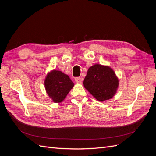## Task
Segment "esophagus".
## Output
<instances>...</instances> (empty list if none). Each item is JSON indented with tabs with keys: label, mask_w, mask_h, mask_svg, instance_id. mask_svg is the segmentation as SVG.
Segmentation results:
<instances>
[{
	"label": "esophagus",
	"mask_w": 156,
	"mask_h": 156,
	"mask_svg": "<svg viewBox=\"0 0 156 156\" xmlns=\"http://www.w3.org/2000/svg\"><path fill=\"white\" fill-rule=\"evenodd\" d=\"M75 81L78 84H81L83 80L81 78H80V77H76L75 79Z\"/></svg>",
	"instance_id": "34e87169"
}]
</instances>
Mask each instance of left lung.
Segmentation results:
<instances>
[{
	"label": "left lung",
	"instance_id": "obj_1",
	"mask_svg": "<svg viewBox=\"0 0 156 156\" xmlns=\"http://www.w3.org/2000/svg\"><path fill=\"white\" fill-rule=\"evenodd\" d=\"M83 84L98 101H104L115 96L119 79L110 66L96 64L88 68Z\"/></svg>",
	"mask_w": 156,
	"mask_h": 156
}]
</instances>
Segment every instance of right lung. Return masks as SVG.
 <instances>
[{
    "label": "right lung",
    "instance_id": "add662e5",
    "mask_svg": "<svg viewBox=\"0 0 156 156\" xmlns=\"http://www.w3.org/2000/svg\"><path fill=\"white\" fill-rule=\"evenodd\" d=\"M44 85L45 91L54 103L62 102L74 86L68 75L59 70L53 69L47 74Z\"/></svg>",
    "mask_w": 156,
    "mask_h": 156
}]
</instances>
